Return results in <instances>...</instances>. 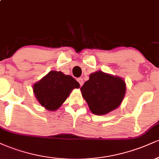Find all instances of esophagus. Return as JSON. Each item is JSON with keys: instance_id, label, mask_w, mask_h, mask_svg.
<instances>
[{"instance_id": "esophagus-1", "label": "esophagus", "mask_w": 159, "mask_h": 159, "mask_svg": "<svg viewBox=\"0 0 159 159\" xmlns=\"http://www.w3.org/2000/svg\"><path fill=\"white\" fill-rule=\"evenodd\" d=\"M78 83L80 84V86H82L84 84V80H83V78H78Z\"/></svg>"}]
</instances>
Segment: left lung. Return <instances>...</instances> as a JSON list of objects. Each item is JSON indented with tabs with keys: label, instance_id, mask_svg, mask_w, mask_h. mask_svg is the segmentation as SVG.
<instances>
[{
	"label": "left lung",
	"instance_id": "1",
	"mask_svg": "<svg viewBox=\"0 0 159 159\" xmlns=\"http://www.w3.org/2000/svg\"><path fill=\"white\" fill-rule=\"evenodd\" d=\"M125 89V83L121 78L98 71L90 74L81 91L93 114L104 115L120 106Z\"/></svg>",
	"mask_w": 159,
	"mask_h": 159
}]
</instances>
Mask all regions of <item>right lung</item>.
<instances>
[{"mask_svg": "<svg viewBox=\"0 0 159 159\" xmlns=\"http://www.w3.org/2000/svg\"><path fill=\"white\" fill-rule=\"evenodd\" d=\"M80 84L72 76L62 72L51 71L39 81L34 84V93L38 102L47 110L59 108L75 88Z\"/></svg>", "mask_w": 159, "mask_h": 159, "instance_id": "add662e5", "label": "right lung"}]
</instances>
